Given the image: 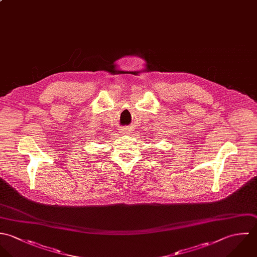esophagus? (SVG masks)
Segmentation results:
<instances>
[{
	"label": "esophagus",
	"instance_id": "obj_1",
	"mask_svg": "<svg viewBox=\"0 0 257 257\" xmlns=\"http://www.w3.org/2000/svg\"><path fill=\"white\" fill-rule=\"evenodd\" d=\"M120 133H121L122 135H128V134H130V128H128V127H123L122 129H120Z\"/></svg>",
	"mask_w": 257,
	"mask_h": 257
}]
</instances>
